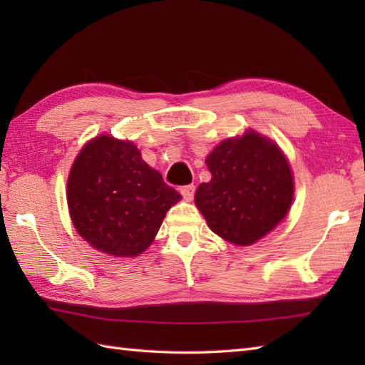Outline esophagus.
I'll use <instances>...</instances> for the list:
<instances>
[{"label":"esophagus","instance_id":"34e87169","mask_svg":"<svg viewBox=\"0 0 365 365\" xmlns=\"http://www.w3.org/2000/svg\"><path fill=\"white\" fill-rule=\"evenodd\" d=\"M180 192L182 196L187 199V200H191L192 197H195V192H196V187L195 185H185V187L180 188Z\"/></svg>","mask_w":365,"mask_h":365}]
</instances>
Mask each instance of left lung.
<instances>
[{
	"label": "left lung",
	"instance_id": "left-lung-1",
	"mask_svg": "<svg viewBox=\"0 0 365 365\" xmlns=\"http://www.w3.org/2000/svg\"><path fill=\"white\" fill-rule=\"evenodd\" d=\"M212 180L200 183L196 205L216 235L247 246L289 212L293 177L279 147L260 135L226 139L207 157Z\"/></svg>",
	"mask_w": 365,
	"mask_h": 365
}]
</instances>
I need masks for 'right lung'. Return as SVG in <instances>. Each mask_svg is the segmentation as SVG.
Masks as SVG:
<instances>
[{
  "instance_id": "obj_1",
  "label": "right lung",
  "mask_w": 365,
  "mask_h": 365,
  "mask_svg": "<svg viewBox=\"0 0 365 365\" xmlns=\"http://www.w3.org/2000/svg\"><path fill=\"white\" fill-rule=\"evenodd\" d=\"M180 195L131 143L98 136L76 157L67 182L75 229L96 250L133 257L147 250Z\"/></svg>"
}]
</instances>
